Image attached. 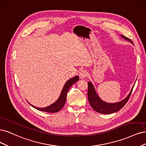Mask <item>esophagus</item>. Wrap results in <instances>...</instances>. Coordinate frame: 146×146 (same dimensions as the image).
Wrapping results in <instances>:
<instances>
[{
    "mask_svg": "<svg viewBox=\"0 0 146 146\" xmlns=\"http://www.w3.org/2000/svg\"><path fill=\"white\" fill-rule=\"evenodd\" d=\"M79 78L81 79L85 78L87 76V72L86 70H82L81 71L79 72Z\"/></svg>",
    "mask_w": 146,
    "mask_h": 146,
    "instance_id": "esophagus-1",
    "label": "esophagus"
}]
</instances>
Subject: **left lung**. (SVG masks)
<instances>
[{"label":"left lung","instance_id":"1","mask_svg":"<svg viewBox=\"0 0 146 146\" xmlns=\"http://www.w3.org/2000/svg\"><path fill=\"white\" fill-rule=\"evenodd\" d=\"M122 37H123V38L125 39L126 40H128L131 42H132V41L130 39H129L128 37H127L123 35H122ZM133 88V87L131 89V90L130 91L127 97H126L124 100L117 103L110 104V103L106 102L101 100L100 97H99L96 94L93 84L90 82H88L87 92L88 101L89 103H90V106L93 108L94 110H95L96 111L102 114L113 113L119 111L125 106V104H126L127 102L128 101L131 95Z\"/></svg>","mask_w":146,"mask_h":146}]
</instances>
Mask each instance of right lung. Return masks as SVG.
<instances>
[{
    "mask_svg": "<svg viewBox=\"0 0 146 146\" xmlns=\"http://www.w3.org/2000/svg\"><path fill=\"white\" fill-rule=\"evenodd\" d=\"M78 80H79V76H76L74 78L70 79L68 81H67L64 85V87L62 89V92H61L60 95L58 100L54 103H53V104L50 105V106L46 107L45 108H37L33 106H32L30 104L32 107H33L34 108H35V109H36L37 110L42 111H45V112H48V113H56V112L59 111L64 106V104L67 99V94L69 90V88L73 84H74L76 81H78Z\"/></svg>",
    "mask_w": 146,
    "mask_h": 146,
    "instance_id": "1",
    "label": "right lung"
}]
</instances>
